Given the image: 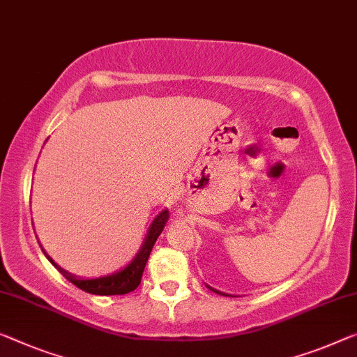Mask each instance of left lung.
<instances>
[{"mask_svg":"<svg viewBox=\"0 0 357 357\" xmlns=\"http://www.w3.org/2000/svg\"><path fill=\"white\" fill-rule=\"evenodd\" d=\"M208 289H210V290H213V291H215V294H218V295H226V294H222V291H220V290H215V289H211V287H208Z\"/></svg>","mask_w":357,"mask_h":357,"instance_id":"left-lung-1","label":"left lung"}]
</instances>
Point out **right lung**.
I'll list each match as a JSON object with an SVG mask.
<instances>
[{"label": "right lung", "instance_id": "1", "mask_svg": "<svg viewBox=\"0 0 357 357\" xmlns=\"http://www.w3.org/2000/svg\"><path fill=\"white\" fill-rule=\"evenodd\" d=\"M168 221V210H162L158 215L153 218L151 227H149L147 236L144 238V243L135 258L131 259V263L123 268L119 273H114L110 275H104V278H98V279H79L77 275H72L67 271H63L61 266H57L52 259L47 257L45 250L43 253L46 255V258L59 269V273L66 278L68 282H72L73 285L78 287L79 290L88 291V294L93 295H125L130 294V291L136 290L137 285L141 284V278L142 273H144L146 263L149 259V255L152 252V247L155 241L160 236L165 225Z\"/></svg>", "mask_w": 357, "mask_h": 357}]
</instances>
